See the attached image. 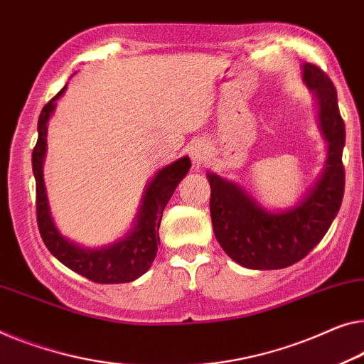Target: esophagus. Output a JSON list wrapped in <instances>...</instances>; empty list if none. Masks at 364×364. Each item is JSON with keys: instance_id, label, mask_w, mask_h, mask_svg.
<instances>
[{"instance_id": "esophagus-1", "label": "esophagus", "mask_w": 364, "mask_h": 364, "mask_svg": "<svg viewBox=\"0 0 364 364\" xmlns=\"http://www.w3.org/2000/svg\"><path fill=\"white\" fill-rule=\"evenodd\" d=\"M189 155H191L193 164L200 165L208 160V145H205L203 140H198V142H193L189 145Z\"/></svg>"}]
</instances>
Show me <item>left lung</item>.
<instances>
[{"label": "left lung", "instance_id": "left-lung-1", "mask_svg": "<svg viewBox=\"0 0 364 364\" xmlns=\"http://www.w3.org/2000/svg\"><path fill=\"white\" fill-rule=\"evenodd\" d=\"M302 72L318 101V126L328 144V155L321 178L301 203L271 213L238 184L208 173L217 242L235 263L250 269H281L302 259L327 234L343 199L345 122L337 90L317 65L304 63Z\"/></svg>", "mask_w": 364, "mask_h": 364}]
</instances>
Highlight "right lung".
<instances>
[{"instance_id": "add662e5", "label": "right lung", "mask_w": 364, "mask_h": 364, "mask_svg": "<svg viewBox=\"0 0 364 364\" xmlns=\"http://www.w3.org/2000/svg\"><path fill=\"white\" fill-rule=\"evenodd\" d=\"M67 86L58 91L46 106L42 107L39 124V137L32 150V171L36 176V209L37 225L43 243L53 257L65 267L93 283L121 284L137 279L147 271L156 257L160 245L159 229L165 205L180 181L191 168L188 156L173 161L156 173L154 180L145 189L142 204H140L134 229L126 237L101 248H85L70 242L53 224L50 209H48L46 184H43V156L47 150V122L50 119L55 101L63 95Z\"/></svg>"}]
</instances>
